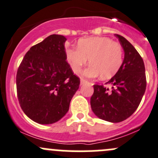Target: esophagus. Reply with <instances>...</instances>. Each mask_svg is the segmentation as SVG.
<instances>
[{
  "label": "esophagus",
  "mask_w": 158,
  "mask_h": 158,
  "mask_svg": "<svg viewBox=\"0 0 158 158\" xmlns=\"http://www.w3.org/2000/svg\"><path fill=\"white\" fill-rule=\"evenodd\" d=\"M86 82H88V81L85 80V79H80V83H81V85H83V84L86 83Z\"/></svg>",
  "instance_id": "1"
}]
</instances>
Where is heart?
I'll return each mask as SVG.
<instances>
[{
  "label": "heart",
  "mask_w": 158,
  "mask_h": 158,
  "mask_svg": "<svg viewBox=\"0 0 158 158\" xmlns=\"http://www.w3.org/2000/svg\"><path fill=\"white\" fill-rule=\"evenodd\" d=\"M123 56L121 45L106 37L80 39L78 48L65 49V57L75 73H79L89 59L91 65L84 72L89 78L100 75L103 79L112 77L121 67Z\"/></svg>",
  "instance_id": "1"
}]
</instances>
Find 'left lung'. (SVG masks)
Masks as SVG:
<instances>
[{
  "label": "left lung",
  "instance_id": "1",
  "mask_svg": "<svg viewBox=\"0 0 158 158\" xmlns=\"http://www.w3.org/2000/svg\"><path fill=\"white\" fill-rule=\"evenodd\" d=\"M124 50L121 67L113 77L103 85H93L94 93L90 104L96 116L112 123L127 119L135 112L146 90L147 80L143 59L134 46L120 35H115Z\"/></svg>",
  "mask_w": 158,
  "mask_h": 158
}]
</instances>
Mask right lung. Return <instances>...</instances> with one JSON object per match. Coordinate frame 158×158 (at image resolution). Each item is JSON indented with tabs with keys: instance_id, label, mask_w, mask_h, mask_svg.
<instances>
[{
	"instance_id": "1",
	"label": "right lung",
	"mask_w": 158,
	"mask_h": 158,
	"mask_svg": "<svg viewBox=\"0 0 158 158\" xmlns=\"http://www.w3.org/2000/svg\"><path fill=\"white\" fill-rule=\"evenodd\" d=\"M63 35H52L24 56L16 76L20 106L31 120L51 124L69 109L80 79L66 62Z\"/></svg>"
}]
</instances>
